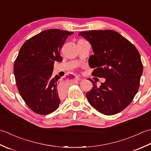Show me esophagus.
<instances>
[{"instance_id":"34e87169","label":"esophagus","mask_w":151,"mask_h":151,"mask_svg":"<svg viewBox=\"0 0 151 151\" xmlns=\"http://www.w3.org/2000/svg\"><path fill=\"white\" fill-rule=\"evenodd\" d=\"M68 76V79H69L70 78L69 76ZM73 78H74V79L76 80V81H79V80H80V78L78 76H75V77Z\"/></svg>"}]
</instances>
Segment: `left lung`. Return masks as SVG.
<instances>
[{"instance_id":"8db88e82","label":"left lung","mask_w":151,"mask_h":151,"mask_svg":"<svg viewBox=\"0 0 151 151\" xmlns=\"http://www.w3.org/2000/svg\"><path fill=\"white\" fill-rule=\"evenodd\" d=\"M91 43L94 55L88 59L92 75L104 78L99 87L86 94L88 102L98 112L112 115L124 109L137 93L143 64L136 47L113 30H88L79 33Z\"/></svg>"}]
</instances>
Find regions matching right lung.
<instances>
[{
	"label": "right lung",
	"instance_id": "obj_1",
	"mask_svg": "<svg viewBox=\"0 0 151 151\" xmlns=\"http://www.w3.org/2000/svg\"><path fill=\"white\" fill-rule=\"evenodd\" d=\"M73 33L56 29L44 30L24 43L15 60L14 73L18 91L37 114L55 111L65 96L66 83L59 80V76L53 78L52 73L55 61L63 60L61 48Z\"/></svg>",
	"mask_w": 151,
	"mask_h": 151
}]
</instances>
